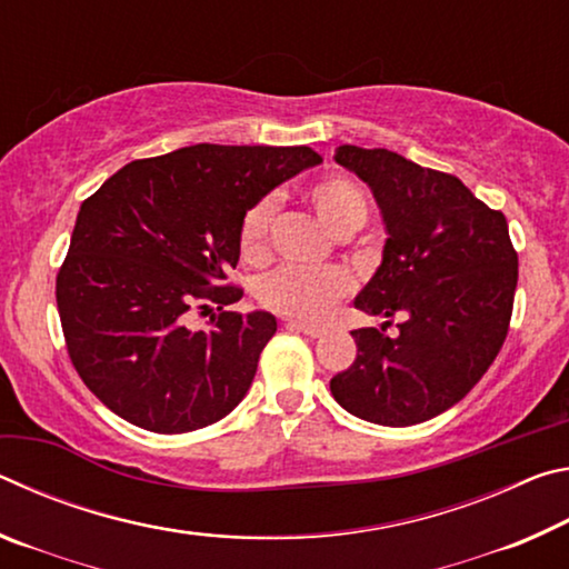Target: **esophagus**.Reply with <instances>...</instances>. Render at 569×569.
<instances>
[{"instance_id":"obj_1","label":"esophagus","mask_w":569,"mask_h":569,"mask_svg":"<svg viewBox=\"0 0 569 569\" xmlns=\"http://www.w3.org/2000/svg\"><path fill=\"white\" fill-rule=\"evenodd\" d=\"M288 329H293V331H301V333H306V336H311V339H319V336L326 331L323 326H319V323H311V321H288L286 323Z\"/></svg>"}]
</instances>
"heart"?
I'll return each mask as SVG.
<instances>
[{"label": "heart", "instance_id": "heart-1", "mask_svg": "<svg viewBox=\"0 0 569 569\" xmlns=\"http://www.w3.org/2000/svg\"><path fill=\"white\" fill-rule=\"evenodd\" d=\"M308 203L321 223L336 238L356 233L369 216V200L356 182L346 178H329L308 190ZM276 216V198L266 196L246 210L240 220V253L248 263H261L268 253V233ZM351 291V278L341 268H306L281 266L266 273L256 286V296L271 311L298 316V319H321L341 298Z\"/></svg>", "mask_w": 569, "mask_h": 569}]
</instances>
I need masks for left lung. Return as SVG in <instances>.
<instances>
[{
    "label": "left lung",
    "mask_w": 569,
    "mask_h": 569,
    "mask_svg": "<svg viewBox=\"0 0 569 569\" xmlns=\"http://www.w3.org/2000/svg\"><path fill=\"white\" fill-rule=\"evenodd\" d=\"M333 158L371 188L389 238L353 301L387 321L351 331L356 359L331 379V393L381 427L435 419L475 389L507 339L517 288L507 218L459 178L399 152L341 146Z\"/></svg>",
    "instance_id": "1"
}]
</instances>
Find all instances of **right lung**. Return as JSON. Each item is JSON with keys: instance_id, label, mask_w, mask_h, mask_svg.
I'll use <instances>...</instances> for the list:
<instances>
[{"instance_id": "obj_1", "label": "right lung", "mask_w": 569, "mask_h": 569, "mask_svg": "<svg viewBox=\"0 0 569 569\" xmlns=\"http://www.w3.org/2000/svg\"><path fill=\"white\" fill-rule=\"evenodd\" d=\"M319 162L306 146L200 142L128 162L84 200L57 308L72 366L104 407L156 435H186L243 401L276 316L226 311L243 296L223 286L240 220ZM192 307L211 313L206 330L189 329Z\"/></svg>"}]
</instances>
